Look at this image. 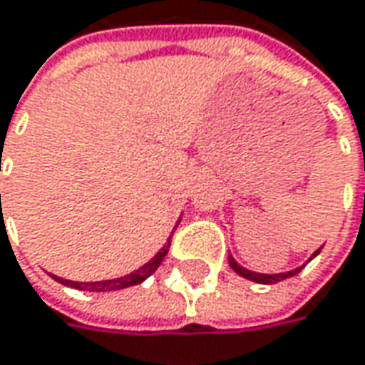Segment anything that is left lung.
I'll return each mask as SVG.
<instances>
[{
  "label": "left lung",
  "mask_w": 365,
  "mask_h": 365,
  "mask_svg": "<svg viewBox=\"0 0 365 365\" xmlns=\"http://www.w3.org/2000/svg\"><path fill=\"white\" fill-rule=\"evenodd\" d=\"M319 250H317L313 257H317V255H319ZM311 258H309V260H311ZM228 262H230V267L234 269V272H238L240 277H245V279H248V281H255V283H260V284H274V283H279V281H284V279H289V277H295L297 272H301V269L305 267V264H303V267H299V269L289 270V272H279V274H262V272H252V270L240 267V264H238V262L232 258V255L228 257Z\"/></svg>",
  "instance_id": "obj_1"
}]
</instances>
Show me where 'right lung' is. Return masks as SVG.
<instances>
[{
	"label": "right lung",
	"mask_w": 365,
	"mask_h": 365,
	"mask_svg": "<svg viewBox=\"0 0 365 365\" xmlns=\"http://www.w3.org/2000/svg\"><path fill=\"white\" fill-rule=\"evenodd\" d=\"M178 228V226H175ZM175 232V230H173ZM171 232V236H173ZM171 236L170 240H168V245H163V248L159 250L155 257L151 258L147 264H143L139 270H135L131 274H125V277H120V279H110V281H96V283H76V281H66V279H60L54 274V279H56L58 283L66 284V287H74V289H81V291H93V293H108V291H119V289H127V287H133V284H139L143 283L147 277H151L158 267L163 262V258L168 255V250H170L171 245Z\"/></svg>",
	"instance_id": "obj_1"
}]
</instances>
